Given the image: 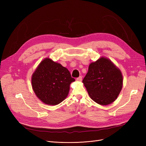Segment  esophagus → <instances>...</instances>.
<instances>
[{
  "instance_id": "obj_1",
  "label": "esophagus",
  "mask_w": 146,
  "mask_h": 146,
  "mask_svg": "<svg viewBox=\"0 0 146 146\" xmlns=\"http://www.w3.org/2000/svg\"><path fill=\"white\" fill-rule=\"evenodd\" d=\"M77 81H78V82H81V81H82V76H80L79 77L77 78Z\"/></svg>"
}]
</instances>
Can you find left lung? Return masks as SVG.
<instances>
[{
  "label": "left lung",
  "instance_id": "8db88e82",
  "mask_svg": "<svg viewBox=\"0 0 146 146\" xmlns=\"http://www.w3.org/2000/svg\"><path fill=\"white\" fill-rule=\"evenodd\" d=\"M82 82L92 100L101 105H107L120 93L123 77L120 69L111 60L102 57L90 64Z\"/></svg>",
  "mask_w": 146,
  "mask_h": 146
}]
</instances>
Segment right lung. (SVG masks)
<instances>
[{"mask_svg":"<svg viewBox=\"0 0 146 146\" xmlns=\"http://www.w3.org/2000/svg\"><path fill=\"white\" fill-rule=\"evenodd\" d=\"M75 81L68 69L51 59H44L32 77L35 94L43 103L58 105L68 96L70 85Z\"/></svg>","mask_w":146,"mask_h":146,"instance_id":"1","label":"right lung"}]
</instances>
